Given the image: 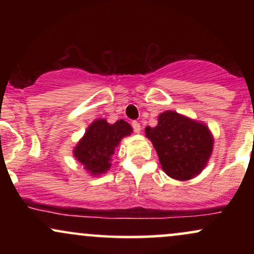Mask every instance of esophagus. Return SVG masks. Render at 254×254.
<instances>
[{
	"instance_id": "1",
	"label": "esophagus",
	"mask_w": 254,
	"mask_h": 254,
	"mask_svg": "<svg viewBox=\"0 0 254 254\" xmlns=\"http://www.w3.org/2000/svg\"><path fill=\"white\" fill-rule=\"evenodd\" d=\"M131 125H132V129H133V131H135L136 133H138L139 131H141V125H139L138 122H132V123H131Z\"/></svg>"
}]
</instances>
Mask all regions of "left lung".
<instances>
[{
  "label": "left lung",
  "mask_w": 254,
  "mask_h": 254,
  "mask_svg": "<svg viewBox=\"0 0 254 254\" xmlns=\"http://www.w3.org/2000/svg\"><path fill=\"white\" fill-rule=\"evenodd\" d=\"M162 170L177 180H189L204 170L212 153L214 138L205 124L174 111L157 118L155 127H145Z\"/></svg>",
  "instance_id": "8db88e82"
}]
</instances>
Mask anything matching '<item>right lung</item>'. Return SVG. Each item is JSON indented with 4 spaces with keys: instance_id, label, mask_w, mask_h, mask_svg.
Segmentation results:
<instances>
[{
    "instance_id": "right-lung-1",
    "label": "right lung",
    "mask_w": 254,
    "mask_h": 254,
    "mask_svg": "<svg viewBox=\"0 0 254 254\" xmlns=\"http://www.w3.org/2000/svg\"><path fill=\"white\" fill-rule=\"evenodd\" d=\"M131 132L132 127L123 119L115 124H109L105 119H95L75 147L74 156L93 176L106 173L116 147Z\"/></svg>"
}]
</instances>
